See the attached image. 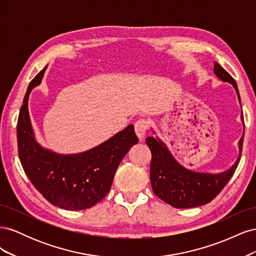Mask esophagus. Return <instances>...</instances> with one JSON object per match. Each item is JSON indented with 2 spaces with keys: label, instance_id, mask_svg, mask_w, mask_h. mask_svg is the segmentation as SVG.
<instances>
[{
  "label": "esophagus",
  "instance_id": "34e87169",
  "mask_svg": "<svg viewBox=\"0 0 256 256\" xmlns=\"http://www.w3.org/2000/svg\"><path fill=\"white\" fill-rule=\"evenodd\" d=\"M147 128H148V122H147V120H144V118L138 120L134 124V131H136V134L138 140H140V141H142L143 138H145Z\"/></svg>",
  "mask_w": 256,
  "mask_h": 256
}]
</instances>
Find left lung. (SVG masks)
Wrapping results in <instances>:
<instances>
[{"label":"left lung","instance_id":"8db88e82","mask_svg":"<svg viewBox=\"0 0 256 256\" xmlns=\"http://www.w3.org/2000/svg\"><path fill=\"white\" fill-rule=\"evenodd\" d=\"M214 72L216 78L233 85L240 102L236 81L226 69L214 62ZM242 122L244 116L242 111ZM154 134V131H152ZM244 136L238 142L239 154L235 164L221 173H200L182 166L158 136L146 138V144L152 152L150 184L152 191L159 198L175 208L202 206L212 200L233 176L242 157Z\"/></svg>","mask_w":256,"mask_h":256}]
</instances>
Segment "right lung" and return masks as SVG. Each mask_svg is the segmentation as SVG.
Masks as SVG:
<instances>
[{"instance_id": "right-lung-1", "label": "right lung", "mask_w": 256, "mask_h": 256, "mask_svg": "<svg viewBox=\"0 0 256 256\" xmlns=\"http://www.w3.org/2000/svg\"><path fill=\"white\" fill-rule=\"evenodd\" d=\"M46 66L30 82L17 124L20 162L28 180L52 205L82 210L100 202L110 191L120 161L138 142L134 125L92 148L60 154L37 142L28 114V96L42 83Z\"/></svg>"}]
</instances>
